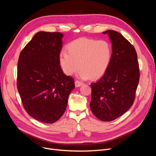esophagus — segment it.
Segmentation results:
<instances>
[{"label": "esophagus", "mask_w": 156, "mask_h": 156, "mask_svg": "<svg viewBox=\"0 0 156 156\" xmlns=\"http://www.w3.org/2000/svg\"><path fill=\"white\" fill-rule=\"evenodd\" d=\"M75 87H81V85H83V83L81 81H77H77H75Z\"/></svg>", "instance_id": "esophagus-1"}]
</instances>
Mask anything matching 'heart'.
Masks as SVG:
<instances>
[{"instance_id":"b5f03b06","label":"heart","mask_w":156,"mask_h":156,"mask_svg":"<svg viewBox=\"0 0 156 156\" xmlns=\"http://www.w3.org/2000/svg\"><path fill=\"white\" fill-rule=\"evenodd\" d=\"M66 51L61 52L58 60L63 72L67 75L74 74L80 66L81 79H98L105 75L111 65L112 47L104 40L80 37L70 42Z\"/></svg>"}]
</instances>
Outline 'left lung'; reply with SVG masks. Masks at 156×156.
<instances>
[{
    "label": "left lung",
    "mask_w": 156,
    "mask_h": 156,
    "mask_svg": "<svg viewBox=\"0 0 156 156\" xmlns=\"http://www.w3.org/2000/svg\"><path fill=\"white\" fill-rule=\"evenodd\" d=\"M112 55L109 68L96 83L90 84V107L100 120L108 122L124 115L132 106L139 81L137 55L134 47L120 33L108 30Z\"/></svg>",
    "instance_id": "8db88e82"
}]
</instances>
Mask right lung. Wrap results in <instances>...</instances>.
I'll list each match as a JSON object with an SVG mask.
<instances>
[{
  "label": "right lung",
  "mask_w": 156,
  "mask_h": 156,
  "mask_svg": "<svg viewBox=\"0 0 156 156\" xmlns=\"http://www.w3.org/2000/svg\"><path fill=\"white\" fill-rule=\"evenodd\" d=\"M63 34L39 32L21 51L17 63V87L30 116L52 124L62 116L74 79L59 64Z\"/></svg>",
  "instance_id": "1"
}]
</instances>
